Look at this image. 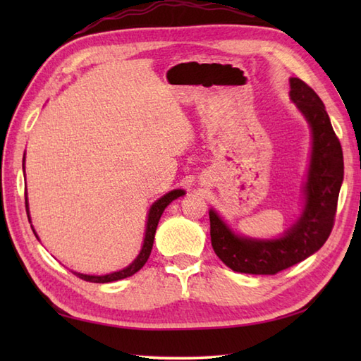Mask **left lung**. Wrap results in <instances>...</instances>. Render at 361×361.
<instances>
[{
	"mask_svg": "<svg viewBox=\"0 0 361 361\" xmlns=\"http://www.w3.org/2000/svg\"><path fill=\"white\" fill-rule=\"evenodd\" d=\"M290 99L312 132L302 211L295 224L274 239H255L234 233L217 211L209 209L212 248L221 262L237 273H279L317 252L332 231L344 175L341 144L323 101L307 83L291 78Z\"/></svg>",
	"mask_w": 361,
	"mask_h": 361,
	"instance_id": "8db88e82",
	"label": "left lung"
}]
</instances>
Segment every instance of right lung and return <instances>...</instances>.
<instances>
[{"label": "right lung", "mask_w": 361, "mask_h": 361, "mask_svg": "<svg viewBox=\"0 0 361 361\" xmlns=\"http://www.w3.org/2000/svg\"><path fill=\"white\" fill-rule=\"evenodd\" d=\"M26 155V153H25ZM23 169H25V159H23ZM185 195V190L183 189H173L171 192H167L166 195H163L161 198L153 203L149 209L147 214V224H145V234H144V242H142V247L140 255L136 256V259L133 260L132 264L128 267L122 268L119 271H113L109 274H102V276H96V274H83V273H78V271H73L75 276H79L80 279L83 281H88V282H96V283H105V282H113V281H119V279H126L128 276L135 274L136 271H140L141 268L144 267V264L147 262V259L152 252V247H153V239H155V233H157V226H158V221L163 216L164 209L167 208L169 204H171L176 198ZM26 197V212H27V219H29V224H32L30 221V216H29V203H27V192L25 194ZM32 226V225H30ZM32 231L35 234V237L38 239V235L35 233V229L32 226Z\"/></svg>", "instance_id": "add662e5"}]
</instances>
